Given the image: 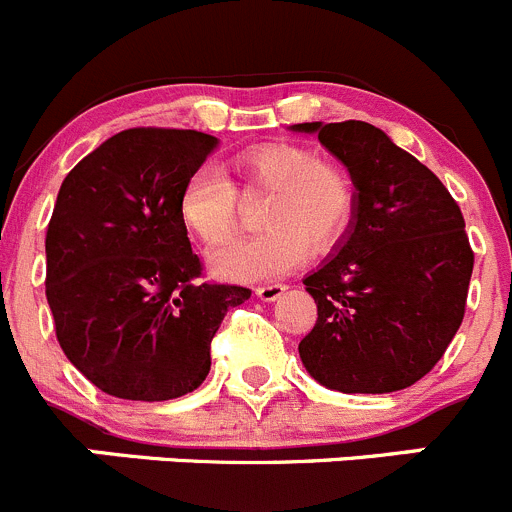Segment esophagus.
I'll return each mask as SVG.
<instances>
[{
	"instance_id": "1",
	"label": "esophagus",
	"mask_w": 512,
	"mask_h": 512,
	"mask_svg": "<svg viewBox=\"0 0 512 512\" xmlns=\"http://www.w3.org/2000/svg\"><path fill=\"white\" fill-rule=\"evenodd\" d=\"M284 291H286L284 284H269V286H259V289H256V296H259L261 301H276L284 296Z\"/></svg>"
}]
</instances>
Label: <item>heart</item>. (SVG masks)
<instances>
[{"label":"heart","mask_w":512,"mask_h":512,"mask_svg":"<svg viewBox=\"0 0 512 512\" xmlns=\"http://www.w3.org/2000/svg\"><path fill=\"white\" fill-rule=\"evenodd\" d=\"M236 168L248 186L271 191V198L261 213L264 233L226 243L211 256V269L223 279H274L299 266L309 248L329 251L349 228L352 180L309 150L261 145L238 155ZM178 211L206 246H218L236 228V188L218 168L201 165L188 175Z\"/></svg>","instance_id":"heart-1"}]
</instances>
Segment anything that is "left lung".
<instances>
[{
	"label": "left lung",
	"instance_id": "left-lung-1",
	"mask_svg": "<svg viewBox=\"0 0 512 512\" xmlns=\"http://www.w3.org/2000/svg\"><path fill=\"white\" fill-rule=\"evenodd\" d=\"M354 186V213L304 279L316 324L299 344L306 372L344 394H387L425 377L457 334L472 276L465 221L440 178L362 120L299 123Z\"/></svg>",
	"mask_w": 512,
	"mask_h": 512
}]
</instances>
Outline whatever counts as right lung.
I'll list each match as a JSON object with an SVG mask.
<instances>
[{
	"mask_svg": "<svg viewBox=\"0 0 512 512\" xmlns=\"http://www.w3.org/2000/svg\"><path fill=\"white\" fill-rule=\"evenodd\" d=\"M218 138L133 128L62 180L47 226V304L62 352L102 392L183 397L211 369V339L243 286L196 284L201 259L178 201Z\"/></svg>",
	"mask_w": 512,
	"mask_h": 512,
	"instance_id": "right-lung-1",
	"label": "right lung"
}]
</instances>
